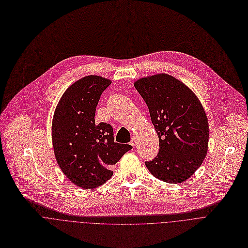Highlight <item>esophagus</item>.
<instances>
[{
  "label": "esophagus",
  "mask_w": 248,
  "mask_h": 248,
  "mask_svg": "<svg viewBox=\"0 0 248 248\" xmlns=\"http://www.w3.org/2000/svg\"><path fill=\"white\" fill-rule=\"evenodd\" d=\"M130 145H131V146H133V147H135V146L137 145V141H136V139H135L134 137H132V138H131V141H130Z\"/></svg>",
  "instance_id": "esophagus-1"
}]
</instances>
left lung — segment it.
I'll return each mask as SVG.
<instances>
[{"mask_svg":"<svg viewBox=\"0 0 248 248\" xmlns=\"http://www.w3.org/2000/svg\"><path fill=\"white\" fill-rule=\"evenodd\" d=\"M134 87L146 102L159 139L157 155L145 164L157 179L181 183L202 163L208 146V122L194 93L177 78L158 74Z\"/></svg>","mask_w":248,"mask_h":248,"instance_id":"left-lung-1","label":"left lung"}]
</instances>
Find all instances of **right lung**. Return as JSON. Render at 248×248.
Here are the masks:
<instances>
[{"mask_svg": "<svg viewBox=\"0 0 248 248\" xmlns=\"http://www.w3.org/2000/svg\"><path fill=\"white\" fill-rule=\"evenodd\" d=\"M111 81L87 76L73 84L62 95L52 120V144L58 166L74 184L93 189L113 175L110 167L132 146L114 141L107 123L95 124V111L102 93Z\"/></svg>", "mask_w": 248, "mask_h": 248, "instance_id": "obj_1", "label": "right lung"}]
</instances>
